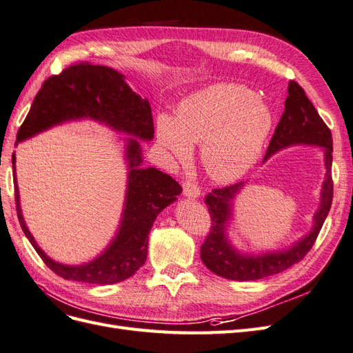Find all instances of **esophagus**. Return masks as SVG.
I'll list each match as a JSON object with an SVG mask.
<instances>
[{"mask_svg": "<svg viewBox=\"0 0 353 353\" xmlns=\"http://www.w3.org/2000/svg\"><path fill=\"white\" fill-rule=\"evenodd\" d=\"M199 188L190 182V180H188V182H183V195L189 199H195L199 196Z\"/></svg>", "mask_w": 353, "mask_h": 353, "instance_id": "1", "label": "esophagus"}]
</instances>
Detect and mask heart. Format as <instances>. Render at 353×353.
<instances>
[{
  "mask_svg": "<svg viewBox=\"0 0 353 353\" xmlns=\"http://www.w3.org/2000/svg\"><path fill=\"white\" fill-rule=\"evenodd\" d=\"M274 124L263 99L239 84L220 83L189 94L176 117L159 114L157 143L174 161H188L201 145V165L219 183L235 182L253 167Z\"/></svg>",
  "mask_w": 353,
  "mask_h": 353,
  "instance_id": "b5f03b06",
  "label": "heart"
}]
</instances>
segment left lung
I'll list each match as a JSON object with an SVG mask.
<instances>
[{"label": "left lung", "mask_w": 353, "mask_h": 353, "mask_svg": "<svg viewBox=\"0 0 353 353\" xmlns=\"http://www.w3.org/2000/svg\"><path fill=\"white\" fill-rule=\"evenodd\" d=\"M291 146H316L324 155L325 176L319 192L318 210L312 217V229L287 248L245 253L230 241L229 228L234 221L236 196L245 188L247 182L214 189L204 201L213 226L205 243L201 245V260L213 274L234 281L261 279L299 263L314 245L333 201V137L315 106L307 99L305 90L294 81L288 84L284 114L270 139L263 163L279 150Z\"/></svg>", "instance_id": "left-lung-1"}]
</instances>
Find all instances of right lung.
Masks as SVG:
<instances>
[{
    "instance_id": "obj_1",
    "label": "right lung",
    "mask_w": 353,
    "mask_h": 353,
    "mask_svg": "<svg viewBox=\"0 0 353 353\" xmlns=\"http://www.w3.org/2000/svg\"><path fill=\"white\" fill-rule=\"evenodd\" d=\"M92 119L124 137L127 185L124 207L115 235L103 251L81 265H65L47 256L28 229L20 207L13 154V177L17 217L23 234L38 256L54 274L79 283L110 285L134 275L148 256V236L158 214L182 194L173 177L155 167H142V142L154 139L152 110L148 99L136 94L118 70L88 62L69 66L62 74L48 78L37 93L16 145L56 125Z\"/></svg>"
}]
</instances>
